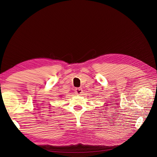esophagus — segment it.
<instances>
[{
	"mask_svg": "<svg viewBox=\"0 0 157 157\" xmlns=\"http://www.w3.org/2000/svg\"><path fill=\"white\" fill-rule=\"evenodd\" d=\"M82 91H83L82 89V88H77V89L75 90L76 93H77V94H78V95L82 94V93L83 92Z\"/></svg>",
	"mask_w": 157,
	"mask_h": 157,
	"instance_id": "34e87169",
	"label": "esophagus"
}]
</instances>
